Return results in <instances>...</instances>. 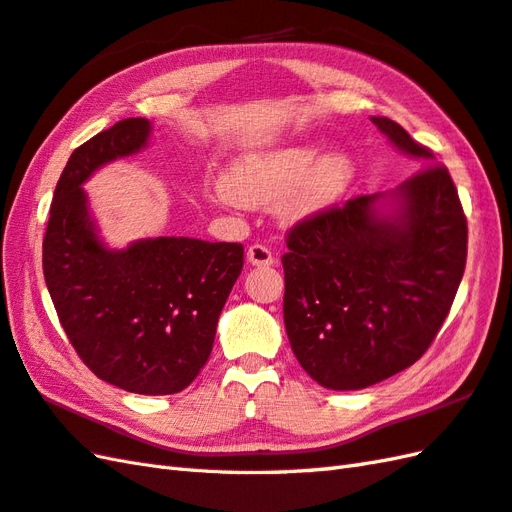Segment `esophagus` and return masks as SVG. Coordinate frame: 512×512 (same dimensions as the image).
<instances>
[{
  "label": "esophagus",
  "instance_id": "esophagus-1",
  "mask_svg": "<svg viewBox=\"0 0 512 512\" xmlns=\"http://www.w3.org/2000/svg\"><path fill=\"white\" fill-rule=\"evenodd\" d=\"M246 259H248V264H253V266H272V264H275V255H272L270 248L264 246V244L248 246Z\"/></svg>",
  "mask_w": 512,
  "mask_h": 512
}]
</instances>
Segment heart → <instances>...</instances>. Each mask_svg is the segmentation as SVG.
Wrapping results in <instances>:
<instances>
[{
	"instance_id": "1",
	"label": "heart",
	"mask_w": 512,
	"mask_h": 512,
	"mask_svg": "<svg viewBox=\"0 0 512 512\" xmlns=\"http://www.w3.org/2000/svg\"><path fill=\"white\" fill-rule=\"evenodd\" d=\"M355 176L353 154L316 144H290L244 154L222 183V200L242 207L277 205L283 222H303L329 209Z\"/></svg>"
}]
</instances>
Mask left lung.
Here are the masks:
<instances>
[{
  "mask_svg": "<svg viewBox=\"0 0 512 512\" xmlns=\"http://www.w3.org/2000/svg\"><path fill=\"white\" fill-rule=\"evenodd\" d=\"M392 148L434 163L388 117ZM283 323L296 360L331 390H360L412 366L454 303L467 261V218L443 165L390 192L360 196L288 233Z\"/></svg>",
  "mask_w": 512,
  "mask_h": 512,
  "instance_id": "obj_1",
  "label": "left lung"
}]
</instances>
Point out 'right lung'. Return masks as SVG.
<instances>
[{
    "mask_svg": "<svg viewBox=\"0 0 512 512\" xmlns=\"http://www.w3.org/2000/svg\"><path fill=\"white\" fill-rule=\"evenodd\" d=\"M150 135L146 117H128L74 150L54 189L43 275L69 342L95 375L137 395H174L209 360L244 246L194 237L104 244L82 185L144 150Z\"/></svg>",
    "mask_w": 512,
    "mask_h": 512,
    "instance_id": "right-lung-1",
    "label": "right lung"
}]
</instances>
